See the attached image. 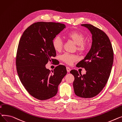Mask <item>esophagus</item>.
<instances>
[{"mask_svg": "<svg viewBox=\"0 0 122 122\" xmlns=\"http://www.w3.org/2000/svg\"><path fill=\"white\" fill-rule=\"evenodd\" d=\"M66 70L67 71V72H69L71 70V69L69 67H66Z\"/></svg>", "mask_w": 122, "mask_h": 122, "instance_id": "1", "label": "esophagus"}]
</instances>
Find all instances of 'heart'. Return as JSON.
Instances as JSON below:
<instances>
[{
	"mask_svg": "<svg viewBox=\"0 0 122 122\" xmlns=\"http://www.w3.org/2000/svg\"><path fill=\"white\" fill-rule=\"evenodd\" d=\"M66 37L76 44L77 49L79 52H83L86 49L87 45L84 42L85 37L81 32L76 31H71L66 35ZM52 46L56 52H60L62 50L63 42L60 36L57 35L53 39ZM61 59L66 64H71L77 61V57L75 55L64 54L61 56Z\"/></svg>",
	"mask_w": 122,
	"mask_h": 122,
	"instance_id": "1",
	"label": "heart"
}]
</instances>
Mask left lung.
I'll use <instances>...</instances> for the list:
<instances>
[{
	"label": "left lung",
	"instance_id": "1",
	"mask_svg": "<svg viewBox=\"0 0 122 122\" xmlns=\"http://www.w3.org/2000/svg\"><path fill=\"white\" fill-rule=\"evenodd\" d=\"M92 34L91 49L76 66L86 71L82 75L76 70L70 71L74 76L75 95L82 98L97 96L105 87L110 75L113 63V50L110 39L105 32L90 24H82Z\"/></svg>",
	"mask_w": 122,
	"mask_h": 122
}]
</instances>
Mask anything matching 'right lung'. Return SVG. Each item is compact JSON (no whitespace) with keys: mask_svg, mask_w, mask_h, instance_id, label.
<instances>
[{"mask_svg":"<svg viewBox=\"0 0 122 122\" xmlns=\"http://www.w3.org/2000/svg\"><path fill=\"white\" fill-rule=\"evenodd\" d=\"M64 28L65 25L59 23L37 22L26 28L20 40L16 61L18 74L28 92L39 100L55 96L67 74L64 66H56L54 71L45 66L55 60L52 41Z\"/></svg>","mask_w":122,"mask_h":122,"instance_id":"right-lung-1","label":"right lung"}]
</instances>
